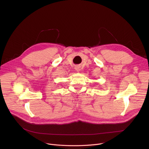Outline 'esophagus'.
<instances>
[{
  "instance_id": "obj_1",
  "label": "esophagus",
  "mask_w": 149,
  "mask_h": 149,
  "mask_svg": "<svg viewBox=\"0 0 149 149\" xmlns=\"http://www.w3.org/2000/svg\"><path fill=\"white\" fill-rule=\"evenodd\" d=\"M75 70H76L77 72H79V71H80V70H81V68H80V67H78V66H77V67H75Z\"/></svg>"
}]
</instances>
